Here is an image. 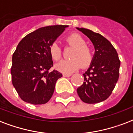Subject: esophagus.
Returning <instances> with one entry per match:
<instances>
[{
	"label": "esophagus",
	"instance_id": "34e87169",
	"mask_svg": "<svg viewBox=\"0 0 133 133\" xmlns=\"http://www.w3.org/2000/svg\"><path fill=\"white\" fill-rule=\"evenodd\" d=\"M72 75L71 74H67V73H63V76L65 77H70Z\"/></svg>",
	"mask_w": 133,
	"mask_h": 133
}]
</instances>
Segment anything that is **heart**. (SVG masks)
I'll return each mask as SVG.
<instances>
[{"instance_id":"b5f03b06","label":"heart","mask_w":133,"mask_h":133,"mask_svg":"<svg viewBox=\"0 0 133 133\" xmlns=\"http://www.w3.org/2000/svg\"><path fill=\"white\" fill-rule=\"evenodd\" d=\"M68 43L75 47L70 60H63L56 65V68L63 73L70 74L83 67L88 66L92 60L90 49L86 45V41L79 34L72 33L67 37ZM49 53L54 61L61 58V49L56 42H53L49 47Z\"/></svg>"}]
</instances>
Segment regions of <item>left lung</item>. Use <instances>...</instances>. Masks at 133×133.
I'll return each instance as SVG.
<instances>
[{"instance_id": "left-lung-1", "label": "left lung", "mask_w": 133, "mask_h": 133, "mask_svg": "<svg viewBox=\"0 0 133 133\" xmlns=\"http://www.w3.org/2000/svg\"><path fill=\"white\" fill-rule=\"evenodd\" d=\"M94 44L95 54L90 67L83 74L84 81L77 89L83 102L95 104L109 98L119 77L120 60L111 42L99 33L87 28H77Z\"/></svg>"}]
</instances>
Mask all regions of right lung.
<instances>
[{"label":"right lung","instance_id":"1","mask_svg":"<svg viewBox=\"0 0 133 133\" xmlns=\"http://www.w3.org/2000/svg\"><path fill=\"white\" fill-rule=\"evenodd\" d=\"M68 26L38 28L20 41L12 56V82L22 100L33 105L45 104L53 95L62 74L54 70L49 47Z\"/></svg>","mask_w":133,"mask_h":133}]
</instances>
